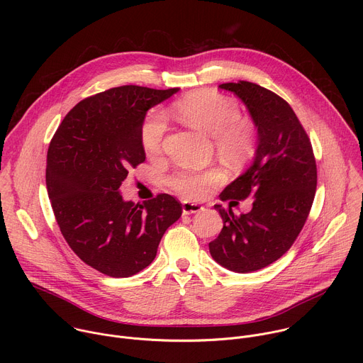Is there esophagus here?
Wrapping results in <instances>:
<instances>
[{
    "mask_svg": "<svg viewBox=\"0 0 363 363\" xmlns=\"http://www.w3.org/2000/svg\"><path fill=\"white\" fill-rule=\"evenodd\" d=\"M202 208H203V206L199 205V203H194V202H189V201H184V202H182V213H184L185 216L199 213Z\"/></svg>",
    "mask_w": 363,
    "mask_h": 363,
    "instance_id": "34e87169",
    "label": "esophagus"
}]
</instances>
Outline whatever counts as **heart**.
<instances>
[{"label": "heart", "mask_w": 363, "mask_h": 363, "mask_svg": "<svg viewBox=\"0 0 363 363\" xmlns=\"http://www.w3.org/2000/svg\"><path fill=\"white\" fill-rule=\"evenodd\" d=\"M172 111L191 128L210 135L217 153L228 164L241 165L252 158L257 147L255 125L240 115L238 103L231 97L216 90H195L178 99ZM167 128V119L160 111L145 116L139 139L147 157L161 155ZM224 179L220 168L179 169L168 178V185L186 199H201Z\"/></svg>", "instance_id": "heart-1"}]
</instances>
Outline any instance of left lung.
<instances>
[{
    "mask_svg": "<svg viewBox=\"0 0 363 363\" xmlns=\"http://www.w3.org/2000/svg\"><path fill=\"white\" fill-rule=\"evenodd\" d=\"M247 106L258 132L252 165L220 195L223 201L251 198L252 208L234 216L214 205L224 225L210 242V252L223 267L251 273L274 263L300 234L318 184L310 139L289 103L251 82L220 84Z\"/></svg>",
    "mask_w": 363,
    "mask_h": 363,
    "instance_id": "1",
    "label": "left lung"
}]
</instances>
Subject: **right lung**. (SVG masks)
Instances as JSON below:
<instances>
[{
    "label": "right lung",
    "instance_id": "add662e5",
    "mask_svg": "<svg viewBox=\"0 0 363 363\" xmlns=\"http://www.w3.org/2000/svg\"><path fill=\"white\" fill-rule=\"evenodd\" d=\"M178 90L129 84L90 96L50 142L45 184L56 221L80 260L106 276L130 277L147 267L182 214L172 195L133 203L119 192L145 161L139 129L146 112Z\"/></svg>",
    "mask_w": 363,
    "mask_h": 363
}]
</instances>
